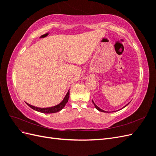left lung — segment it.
<instances>
[{
  "mask_svg": "<svg viewBox=\"0 0 156 156\" xmlns=\"http://www.w3.org/2000/svg\"><path fill=\"white\" fill-rule=\"evenodd\" d=\"M92 102H93V103H94V106H95V107H96V109H98L99 111H101V112H106V111H103V110H102V109H101V108H99L96 104H95V103H94V102L92 101ZM129 103H128V104H129ZM128 104H127L126 105H125L123 108H124L125 107H126L127 105H128Z\"/></svg>",
  "mask_w": 156,
  "mask_h": 156,
  "instance_id": "1",
  "label": "left lung"
}]
</instances>
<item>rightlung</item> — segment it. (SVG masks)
Wrapping results in <instances>:
<instances>
[{
  "mask_svg": "<svg viewBox=\"0 0 156 156\" xmlns=\"http://www.w3.org/2000/svg\"><path fill=\"white\" fill-rule=\"evenodd\" d=\"M69 97V90H68V93L66 94V96L64 97L62 101L60 103H59L58 105L54 106V107H48V108H39V107L32 106L27 103H26L30 108H32V109H34L36 111L43 112V113H55V112H58L62 109V108L64 107V106L66 105V104L67 103V102L68 101Z\"/></svg>",
  "mask_w": 156,
  "mask_h": 156,
  "instance_id": "add662e5",
  "label": "right lung"
}]
</instances>
